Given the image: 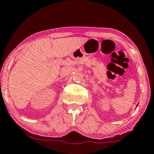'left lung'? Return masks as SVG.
<instances>
[{
	"label": "left lung",
	"instance_id": "1",
	"mask_svg": "<svg viewBox=\"0 0 154 154\" xmlns=\"http://www.w3.org/2000/svg\"><path fill=\"white\" fill-rule=\"evenodd\" d=\"M137 106H138V105H137Z\"/></svg>",
	"mask_w": 154,
	"mask_h": 154
}]
</instances>
